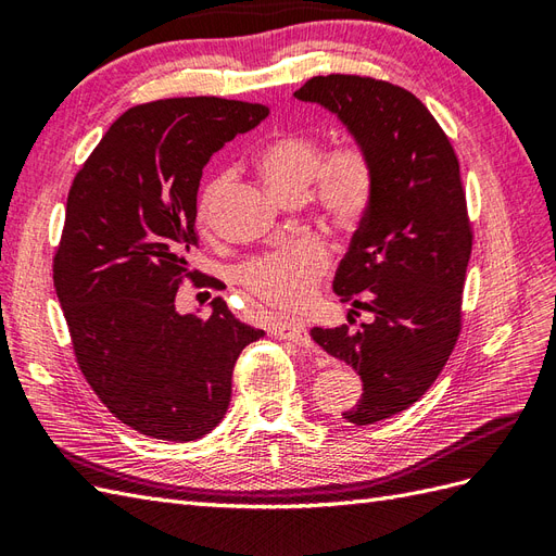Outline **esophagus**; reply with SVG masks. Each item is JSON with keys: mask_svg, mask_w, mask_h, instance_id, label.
Listing matches in <instances>:
<instances>
[{"mask_svg": "<svg viewBox=\"0 0 556 556\" xmlns=\"http://www.w3.org/2000/svg\"><path fill=\"white\" fill-rule=\"evenodd\" d=\"M271 333L276 336V339L292 341V343L304 345V348H308L313 343L306 325L304 323H296V319H285V323H276Z\"/></svg>", "mask_w": 556, "mask_h": 556, "instance_id": "34e87169", "label": "esophagus"}]
</instances>
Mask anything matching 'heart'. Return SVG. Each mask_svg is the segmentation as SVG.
I'll return each instance as SVG.
<instances>
[{"mask_svg":"<svg viewBox=\"0 0 556 556\" xmlns=\"http://www.w3.org/2000/svg\"><path fill=\"white\" fill-rule=\"evenodd\" d=\"M257 166L280 199H304L313 185L317 208L331 223L350 227L371 206L376 176L374 162L357 141H343L323 155V143L306 131H280L257 153ZM233 180L231 172L217 174L201 190L197 217L208 227L217 199ZM331 264L323 241L299 239L280 243L264 255L252 257L239 271L245 288L276 308H301L308 304L317 282Z\"/></svg>","mask_w":556,"mask_h":556,"instance_id":"b5f03b06","label":"heart"}]
</instances>
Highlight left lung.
<instances>
[{"label":"left lung","mask_w":556,"mask_h":556,"mask_svg":"<svg viewBox=\"0 0 556 556\" xmlns=\"http://www.w3.org/2000/svg\"><path fill=\"white\" fill-rule=\"evenodd\" d=\"M294 99L333 113L374 162L371 206L333 278V292L352 306L348 323L359 311L371 319L357 331H311L362 378V399L343 417L374 425L410 408L457 343L473 245L459 162L429 109L387 80L315 76Z\"/></svg>","instance_id":"left-lung-1"}]
</instances>
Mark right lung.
I'll return each instance as SVG.
<instances>
[{
	"label": "right lung",
	"instance_id": "right-lung-1",
	"mask_svg": "<svg viewBox=\"0 0 556 556\" xmlns=\"http://www.w3.org/2000/svg\"><path fill=\"white\" fill-rule=\"evenodd\" d=\"M268 109L220 97L134 106L76 174L53 282L76 362L123 425L160 441H197L231 401L241 350L264 331L225 301L211 315L176 311L180 280H197V192L211 155L255 129Z\"/></svg>",
	"mask_w": 556,
	"mask_h": 556
}]
</instances>
